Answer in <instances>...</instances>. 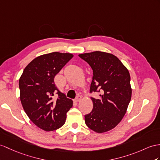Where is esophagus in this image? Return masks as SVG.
Instances as JSON below:
<instances>
[{
	"instance_id": "1",
	"label": "esophagus",
	"mask_w": 160,
	"mask_h": 160,
	"mask_svg": "<svg viewBox=\"0 0 160 160\" xmlns=\"http://www.w3.org/2000/svg\"><path fill=\"white\" fill-rule=\"evenodd\" d=\"M81 99V96L78 95V96H77V98L75 99V102H79V101Z\"/></svg>"
}]
</instances>
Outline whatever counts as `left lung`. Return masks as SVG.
Wrapping results in <instances>:
<instances>
[{
    "mask_svg": "<svg viewBox=\"0 0 160 160\" xmlns=\"http://www.w3.org/2000/svg\"><path fill=\"white\" fill-rule=\"evenodd\" d=\"M79 56L93 70L90 92H100L99 99L91 97L93 109L85 115L87 126L98 133L114 128L125 115L132 89L129 71L112 54L93 52Z\"/></svg>",
    "mask_w": 160,
    "mask_h": 160,
    "instance_id": "obj_1",
    "label": "left lung"
}]
</instances>
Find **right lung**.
Here are the masks:
<instances>
[{
    "label": "right lung",
    "instance_id": "1",
    "mask_svg": "<svg viewBox=\"0 0 160 160\" xmlns=\"http://www.w3.org/2000/svg\"><path fill=\"white\" fill-rule=\"evenodd\" d=\"M72 57L71 53L59 52L38 56L27 65L19 80L24 110L42 130L49 132L62 127L72 107V100L54 83V77Z\"/></svg>",
    "mask_w": 160,
    "mask_h": 160
}]
</instances>
